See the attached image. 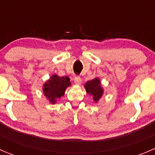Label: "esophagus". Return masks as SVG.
<instances>
[{"mask_svg":"<svg viewBox=\"0 0 155 155\" xmlns=\"http://www.w3.org/2000/svg\"><path fill=\"white\" fill-rule=\"evenodd\" d=\"M74 82L76 85H80L81 82H82V79H81V78L79 76H76L74 79Z\"/></svg>","mask_w":155,"mask_h":155,"instance_id":"1","label":"esophagus"}]
</instances>
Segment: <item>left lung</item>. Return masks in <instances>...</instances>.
I'll use <instances>...</instances> for the list:
<instances>
[{"mask_svg": "<svg viewBox=\"0 0 155 155\" xmlns=\"http://www.w3.org/2000/svg\"><path fill=\"white\" fill-rule=\"evenodd\" d=\"M85 87L87 94L93 96L94 101L97 103L99 101L104 94V89L101 87V80L99 78H95L91 81H87L85 84Z\"/></svg>", "mask_w": 155, "mask_h": 155, "instance_id": "obj_1", "label": "left lung"}]
</instances>
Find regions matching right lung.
I'll use <instances>...</instances> for the list:
<instances>
[{"instance_id": "1", "label": "right lung", "mask_w": 155, "mask_h": 155, "mask_svg": "<svg viewBox=\"0 0 155 155\" xmlns=\"http://www.w3.org/2000/svg\"><path fill=\"white\" fill-rule=\"evenodd\" d=\"M70 79L68 76H60L54 74L43 85V93L51 104H54L56 100L64 96L67 87L70 86Z\"/></svg>"}]
</instances>
